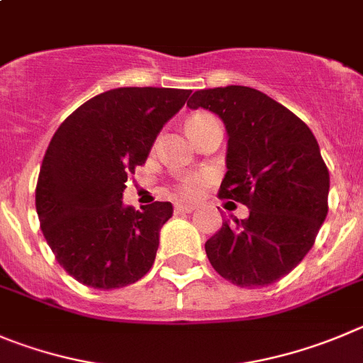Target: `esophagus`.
<instances>
[{
  "label": "esophagus",
  "mask_w": 363,
  "mask_h": 363,
  "mask_svg": "<svg viewBox=\"0 0 363 363\" xmlns=\"http://www.w3.org/2000/svg\"><path fill=\"white\" fill-rule=\"evenodd\" d=\"M195 209L193 204H175L174 206V213L175 215H184V213H191Z\"/></svg>",
  "instance_id": "1"
}]
</instances>
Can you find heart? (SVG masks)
I'll list each match as a JSON object with an SVG mask.
<instances>
[{"label":"heart","mask_w":363,"mask_h":363,"mask_svg":"<svg viewBox=\"0 0 363 363\" xmlns=\"http://www.w3.org/2000/svg\"><path fill=\"white\" fill-rule=\"evenodd\" d=\"M215 118L209 116V114H195V116L189 118L188 121V132L191 138H195V135L199 134V132L202 130V128H206L208 125L215 123ZM199 188H201V181L199 179H188V181H182L181 184H179V193L181 195H184V197H191V195H195V193L199 191Z\"/></svg>","instance_id":"obj_1"}]
</instances>
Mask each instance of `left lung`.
<instances>
[{
	"label": "left lung",
	"instance_id": "obj_1",
	"mask_svg": "<svg viewBox=\"0 0 363 363\" xmlns=\"http://www.w3.org/2000/svg\"><path fill=\"white\" fill-rule=\"evenodd\" d=\"M188 107L222 118L228 174L218 197L250 209L206 242L209 263L242 289L276 283L303 262L328 215L330 172L319 143L292 111L252 87L195 91Z\"/></svg>",
	"mask_w": 363,
	"mask_h": 363
}]
</instances>
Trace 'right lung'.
<instances>
[{
	"label": "right lung",
	"instance_id": "add662e5",
	"mask_svg": "<svg viewBox=\"0 0 363 363\" xmlns=\"http://www.w3.org/2000/svg\"><path fill=\"white\" fill-rule=\"evenodd\" d=\"M188 89L118 87L91 98L66 118L44 154L35 188L40 231L59 265L91 289L113 290L152 269L170 202L135 211L123 189L145 164L162 125L188 100Z\"/></svg>",
	"mask_w": 363,
	"mask_h": 363
}]
</instances>
